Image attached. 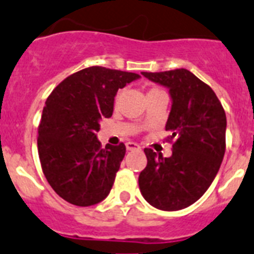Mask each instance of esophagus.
Segmentation results:
<instances>
[{
    "instance_id": "esophagus-1",
    "label": "esophagus",
    "mask_w": 254,
    "mask_h": 254,
    "mask_svg": "<svg viewBox=\"0 0 254 254\" xmlns=\"http://www.w3.org/2000/svg\"><path fill=\"white\" fill-rule=\"evenodd\" d=\"M140 145L136 144V143L134 142H127V151H135V149H139Z\"/></svg>"
}]
</instances>
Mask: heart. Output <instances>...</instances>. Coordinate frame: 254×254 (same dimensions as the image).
I'll return each mask as SVG.
<instances>
[{
	"mask_svg": "<svg viewBox=\"0 0 254 254\" xmlns=\"http://www.w3.org/2000/svg\"><path fill=\"white\" fill-rule=\"evenodd\" d=\"M160 92H162V90H161L160 88L151 87L148 90H147V96H151V94H154V93H160ZM120 97H121V90H119L118 93H116V96H115V103L119 102V100H120Z\"/></svg>",
	"mask_w": 254,
	"mask_h": 254,
	"instance_id": "heart-1",
	"label": "heart"
}]
</instances>
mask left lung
Listing matches in <instances>:
<instances>
[{"instance_id": "8db88e82", "label": "left lung", "mask_w": 254, "mask_h": 254, "mask_svg": "<svg viewBox=\"0 0 254 254\" xmlns=\"http://www.w3.org/2000/svg\"><path fill=\"white\" fill-rule=\"evenodd\" d=\"M170 89L173 107L166 138L171 157L144 148L147 166L139 174V189L151 206L179 211L197 202L212 184L226 149V115L211 87L187 69L142 72Z\"/></svg>"}]
</instances>
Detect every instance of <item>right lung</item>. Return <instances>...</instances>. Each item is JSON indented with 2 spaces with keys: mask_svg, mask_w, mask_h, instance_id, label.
Instances as JSON below:
<instances>
[{
  "mask_svg": "<svg viewBox=\"0 0 254 254\" xmlns=\"http://www.w3.org/2000/svg\"><path fill=\"white\" fill-rule=\"evenodd\" d=\"M135 72L90 66L64 79L46 101L38 125V154L48 184L69 203L87 207L109 195L125 144L102 148L96 131L112 116L119 88Z\"/></svg>",
  "mask_w": 254,
  "mask_h": 254,
  "instance_id": "add662e5",
  "label": "right lung"
}]
</instances>
